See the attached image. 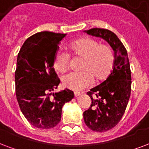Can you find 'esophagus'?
Here are the masks:
<instances>
[{
    "instance_id": "1",
    "label": "esophagus",
    "mask_w": 149,
    "mask_h": 149,
    "mask_svg": "<svg viewBox=\"0 0 149 149\" xmlns=\"http://www.w3.org/2000/svg\"><path fill=\"white\" fill-rule=\"evenodd\" d=\"M74 97H79V96L81 95V93H80V92H74Z\"/></svg>"
}]
</instances>
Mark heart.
Returning <instances> with one entry per match:
<instances>
[{
  "label": "heart",
  "mask_w": 149,
  "mask_h": 149,
  "mask_svg": "<svg viewBox=\"0 0 149 149\" xmlns=\"http://www.w3.org/2000/svg\"><path fill=\"white\" fill-rule=\"evenodd\" d=\"M68 52L73 56L83 57L80 72H70L63 77L64 87L80 91L91 85L93 79L100 82L108 78L115 65V54L111 48L90 38H82L71 41ZM70 55L63 49L55 54L53 67L59 72H64L70 64Z\"/></svg>",
  "instance_id": "heart-1"
}]
</instances>
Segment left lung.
Wrapping results in <instances>:
<instances>
[{"instance_id": "1", "label": "left lung", "mask_w": 149, "mask_h": 149, "mask_svg": "<svg viewBox=\"0 0 149 149\" xmlns=\"http://www.w3.org/2000/svg\"><path fill=\"white\" fill-rule=\"evenodd\" d=\"M86 32L105 40L115 53V65L111 73L104 81L87 93L92 104L83 113L85 123L89 129L105 132L119 123L128 104L131 93L129 58L125 46L112 31L93 28Z\"/></svg>"}]
</instances>
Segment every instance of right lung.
I'll list each match as a JSON object with an SVG mask.
<instances>
[{
	"label": "right lung",
	"mask_w": 149,
	"mask_h": 149,
	"mask_svg": "<svg viewBox=\"0 0 149 149\" xmlns=\"http://www.w3.org/2000/svg\"><path fill=\"white\" fill-rule=\"evenodd\" d=\"M66 33L42 31L26 40L18 54L15 72V95L28 122L40 129H51L61 119L62 107L74 98L66 89L53 93L60 80L53 59Z\"/></svg>",
	"instance_id": "right-lung-1"
}]
</instances>
